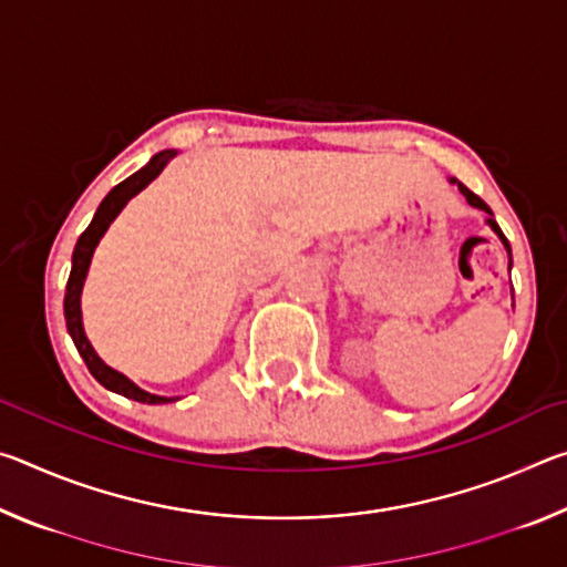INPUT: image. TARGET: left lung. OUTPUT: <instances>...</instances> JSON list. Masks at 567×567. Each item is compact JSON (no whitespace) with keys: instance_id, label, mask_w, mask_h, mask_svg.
Here are the masks:
<instances>
[{"instance_id":"8db88e82","label":"left lung","mask_w":567,"mask_h":567,"mask_svg":"<svg viewBox=\"0 0 567 567\" xmlns=\"http://www.w3.org/2000/svg\"><path fill=\"white\" fill-rule=\"evenodd\" d=\"M450 182H453V185H457V189L460 192H463V195H465V199H467V203L470 205H473V207H477V209H483V213H487V225H491L493 227V233L497 235V237H501L503 239V245H505V249H507V255H511V243H507V239H505V235H503V229L501 227H497V223H495V219H493V213H491V207H487L485 203H483V199H480L477 195H475V192H470L465 185H463V182H457L455 177H450ZM511 265H513V260H511Z\"/></svg>"}]
</instances>
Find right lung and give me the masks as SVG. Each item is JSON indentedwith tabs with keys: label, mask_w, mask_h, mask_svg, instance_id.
Wrapping results in <instances>:
<instances>
[{
	"label": "right lung",
	"mask_w": 567,
	"mask_h": 567,
	"mask_svg": "<svg viewBox=\"0 0 567 567\" xmlns=\"http://www.w3.org/2000/svg\"><path fill=\"white\" fill-rule=\"evenodd\" d=\"M177 152L175 150H165L159 152V155L152 157L145 167L140 172H134L132 177H127L124 182H120L117 187L110 189V195L102 199L97 213H94L90 227L84 229L76 239L74 245V252H72V272H70V280H66V292H64V320H66V330H70L72 340H74V348L80 350L82 360L87 362L90 372L94 375V380L100 382L112 392H117V395H124L130 400H137V402H147V405H159V402H172L175 398H162V395H152V392L142 390L134 385L130 378H124L122 372L112 370L110 364H104L100 360V354L94 352V348L87 340V334H84V324H82V307H80V297H82V287H84V277H87L90 270V262H92V255H94V247L100 245L102 235L107 233V227L112 225V219L122 213V207L130 203V199L137 195V192L145 189L152 179H155L162 169H165L167 162L175 157Z\"/></svg>",
	"instance_id": "right-lung-1"
}]
</instances>
